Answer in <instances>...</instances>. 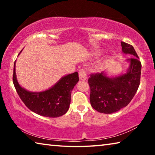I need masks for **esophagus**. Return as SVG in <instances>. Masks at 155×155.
Returning <instances> with one entry per match:
<instances>
[{"label":"esophagus","instance_id":"esophagus-1","mask_svg":"<svg viewBox=\"0 0 155 155\" xmlns=\"http://www.w3.org/2000/svg\"><path fill=\"white\" fill-rule=\"evenodd\" d=\"M78 74H79V78L80 80H82V81H85L87 79V73H86V71L85 69H81L79 70V72H78Z\"/></svg>","mask_w":155,"mask_h":155}]
</instances>
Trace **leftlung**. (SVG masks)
Here are the masks:
<instances>
[{"instance_id":"1","label":"left lung","mask_w":155,"mask_h":155,"mask_svg":"<svg viewBox=\"0 0 155 155\" xmlns=\"http://www.w3.org/2000/svg\"><path fill=\"white\" fill-rule=\"evenodd\" d=\"M122 52L135 56L128 59L130 65L124 74L109 77L104 72L90 74V103L97 111L110 114L127 106L140 86L141 64L134 48L121 42Z\"/></svg>"}]
</instances>
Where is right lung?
Segmentation results:
<instances>
[{
    "instance_id": "1",
    "label": "right lung",
    "mask_w": 155,
    "mask_h": 155,
    "mask_svg": "<svg viewBox=\"0 0 155 155\" xmlns=\"http://www.w3.org/2000/svg\"><path fill=\"white\" fill-rule=\"evenodd\" d=\"M15 65V61L13 74L14 87L20 99L31 111L48 117L61 116L68 111L72 90L79 80L77 72L62 77L48 90L40 92H31L22 88L18 83Z\"/></svg>"
}]
</instances>
